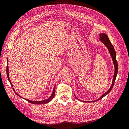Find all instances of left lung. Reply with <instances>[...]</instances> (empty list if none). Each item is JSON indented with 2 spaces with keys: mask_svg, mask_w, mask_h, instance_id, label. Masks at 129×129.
Listing matches in <instances>:
<instances>
[{
  "mask_svg": "<svg viewBox=\"0 0 129 129\" xmlns=\"http://www.w3.org/2000/svg\"><path fill=\"white\" fill-rule=\"evenodd\" d=\"M100 40L102 41L105 46H107V47L109 49V53H110V55L111 56V57L112 58V61H113V62H114V66H115V73H114V79H113L112 83V85H111V87L110 88V89H109V90L108 91H107L105 93H104V94L102 96H101L100 99L97 100V101H99L101 99H102L103 97H104L105 95H107V94H108L109 92H110V91L112 90L113 87H114V85L115 82L117 74V73H118V63H117V60H116V52H115L114 47H113L112 45L111 44L110 41L109 40V38L108 37L107 35L106 34H104V33L101 34H100ZM75 97L77 100H79L76 96H75ZM82 101V102H86V101Z\"/></svg>",
  "mask_w": 129,
  "mask_h": 129,
  "instance_id": "1",
  "label": "left lung"
}]
</instances>
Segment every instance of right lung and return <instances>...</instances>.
Returning a JSON list of instances; mask_svg holds the SVG:
<instances>
[{
	"label": "right lung",
	"instance_id": "right-lung-1",
	"mask_svg": "<svg viewBox=\"0 0 129 129\" xmlns=\"http://www.w3.org/2000/svg\"><path fill=\"white\" fill-rule=\"evenodd\" d=\"M7 62H8V59H7ZM6 73H7V78H8V80H9V82H10V84H11V86H12V87H13L12 84L11 82V81H10V78H9V67H8V66H7V68H6ZM13 90H14V92H15V93H16V94H17L18 96H19V97H21V96H19L16 92H15V91L14 90V88H13ZM55 87H54V88L53 91V93H52V95L50 96V97H49V98H48V99H46V100H45L41 101H30V100H27V99H25V100H26L27 101H28V102H29V103H32V104H44L47 103L49 102L50 101H51V100L54 98V96H55Z\"/></svg>",
	"mask_w": 129,
	"mask_h": 129
}]
</instances>
